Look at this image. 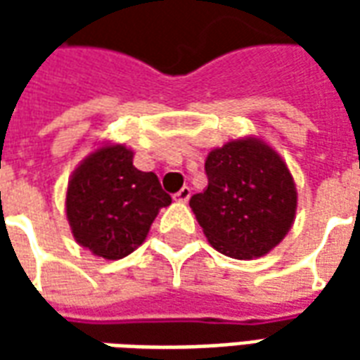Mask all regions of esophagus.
<instances>
[{
	"mask_svg": "<svg viewBox=\"0 0 360 360\" xmlns=\"http://www.w3.org/2000/svg\"><path fill=\"white\" fill-rule=\"evenodd\" d=\"M173 198L177 200V202H187L188 198H191V187H183L179 188L175 195H173Z\"/></svg>",
	"mask_w": 360,
	"mask_h": 360,
	"instance_id": "esophagus-1",
	"label": "esophagus"
}]
</instances>
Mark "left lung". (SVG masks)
<instances>
[{
    "label": "left lung",
    "instance_id": "8db88e82",
    "mask_svg": "<svg viewBox=\"0 0 360 360\" xmlns=\"http://www.w3.org/2000/svg\"><path fill=\"white\" fill-rule=\"evenodd\" d=\"M208 187L191 196L204 235L221 255L262 257L293 224L297 191L285 162L257 141H231L206 158Z\"/></svg>",
    "mask_w": 360,
    "mask_h": 360
}]
</instances>
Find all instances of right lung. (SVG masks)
Listing matches in <instances>:
<instances>
[{"mask_svg":"<svg viewBox=\"0 0 360 360\" xmlns=\"http://www.w3.org/2000/svg\"><path fill=\"white\" fill-rule=\"evenodd\" d=\"M169 204L156 173L136 169L133 152L117 144L79 165L65 206L75 239L96 257L117 260L142 245L158 210Z\"/></svg>","mask_w":360,"mask_h":360,"instance_id":"right-lung-1","label":"right lung"}]
</instances>
